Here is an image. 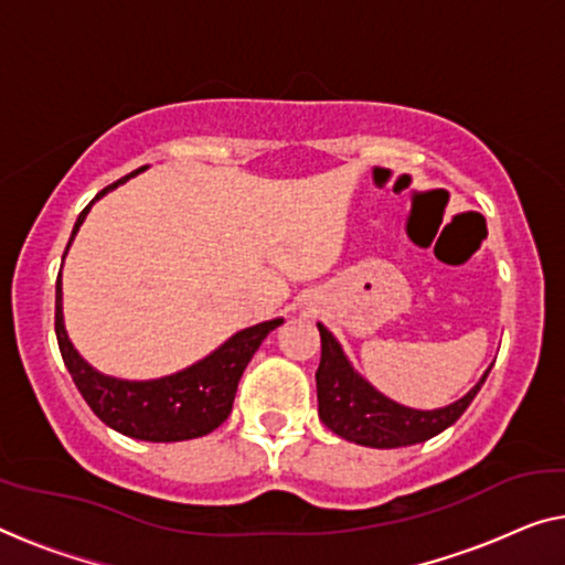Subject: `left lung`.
<instances>
[{"label":"left lung","mask_w":565,"mask_h":565,"mask_svg":"<svg viewBox=\"0 0 565 565\" xmlns=\"http://www.w3.org/2000/svg\"><path fill=\"white\" fill-rule=\"evenodd\" d=\"M317 327L322 337V360L317 367L319 418L342 439L373 446V449H398V446L420 444L457 424L492 370H487L475 388L465 398L454 401L451 406L436 411L406 408L385 398L365 377H360L332 332L324 324Z\"/></svg>","instance_id":"left-lung-1"}]
</instances>
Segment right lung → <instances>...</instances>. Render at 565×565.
Here are the masks:
<instances>
[{"mask_svg": "<svg viewBox=\"0 0 565 565\" xmlns=\"http://www.w3.org/2000/svg\"><path fill=\"white\" fill-rule=\"evenodd\" d=\"M141 170H145V167H141ZM141 170L121 177L119 182L108 184L106 190L98 192L96 200L100 195H106L108 190L119 188L121 182H126L134 174H139ZM94 202H90V205H94ZM90 205L83 207L78 221H75L71 241H67L65 246V254L67 248H71L75 233H78L83 221H86ZM279 324H284V319H271V322H260L248 327V330L235 332L228 342H223L215 352H210L205 360H200V363L184 367L174 375L159 377V381H119V377L100 375L98 370L90 367L86 360L75 352L63 324L61 276H57L55 284L57 348H61L63 363L73 377L75 388L81 391L90 411H94L106 426H111L114 431L141 441H188L215 431V428L231 416L233 398L235 391H238L243 370L250 363V358L256 355V350L260 348V342L266 340V334L274 332Z\"/></svg>", "mask_w": 565, "mask_h": 565, "instance_id": "add662e5", "label": "right lung"}]
</instances>
